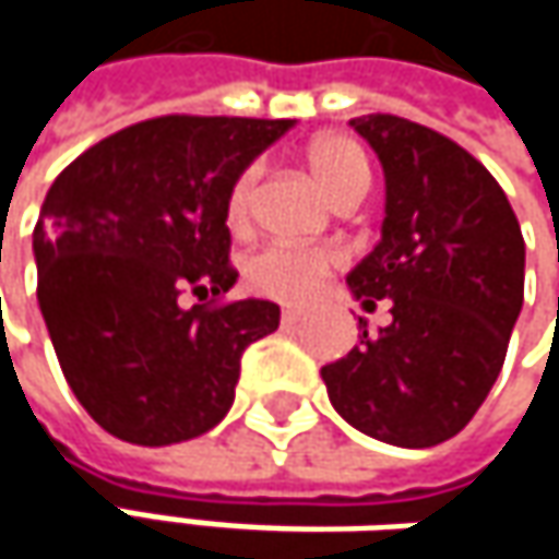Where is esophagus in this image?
Listing matches in <instances>:
<instances>
[{
    "mask_svg": "<svg viewBox=\"0 0 559 559\" xmlns=\"http://www.w3.org/2000/svg\"><path fill=\"white\" fill-rule=\"evenodd\" d=\"M300 320H304L300 310H284V313H281V323H284V326H297Z\"/></svg>",
    "mask_w": 559,
    "mask_h": 559,
    "instance_id": "34e87169",
    "label": "esophagus"
}]
</instances>
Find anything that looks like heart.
I'll list each match as a JSON object with an SVG mask.
<instances>
[{
    "label": "heart",
    "mask_w": 559,
    "mask_h": 559,
    "mask_svg": "<svg viewBox=\"0 0 559 559\" xmlns=\"http://www.w3.org/2000/svg\"><path fill=\"white\" fill-rule=\"evenodd\" d=\"M304 162L310 177L317 180V187L340 206L349 200H362L369 183H372V170L366 152L346 139V135H320L307 145ZM259 165H249L242 170L226 197V219L229 226H246L249 219V206H252V193H255V180H259ZM336 252L330 249H297V246H281L272 242L259 252H252L246 259V281L275 297V300H307L317 284L326 278L336 265Z\"/></svg>",
    "instance_id": "b5f03b06"
}]
</instances>
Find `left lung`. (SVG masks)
I'll return each instance as SVG.
<instances>
[{"instance_id":"8db88e82","label":"left lung","mask_w":559,"mask_h":559,"mask_svg":"<svg viewBox=\"0 0 559 559\" xmlns=\"http://www.w3.org/2000/svg\"><path fill=\"white\" fill-rule=\"evenodd\" d=\"M385 170L379 246L346 275L391 323L320 369L356 430L407 450L456 437L502 372L524 300V239L499 187L453 139L376 112L349 122ZM359 326H366L359 320Z\"/></svg>"}]
</instances>
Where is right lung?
<instances>
[{
    "instance_id": "1",
    "label": "right lung",
    "mask_w": 559,
    "mask_h": 559,
    "mask_svg": "<svg viewBox=\"0 0 559 559\" xmlns=\"http://www.w3.org/2000/svg\"><path fill=\"white\" fill-rule=\"evenodd\" d=\"M290 119L162 116L57 174L35 226L38 304L67 385L112 437L168 447L233 407L246 346L278 330L272 300L216 304L233 180ZM206 299L187 308L186 294Z\"/></svg>"
}]
</instances>
